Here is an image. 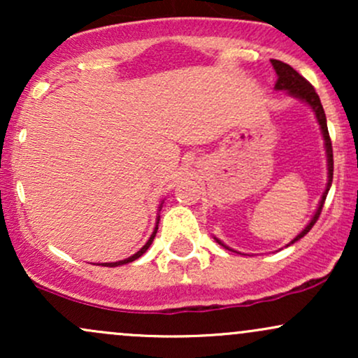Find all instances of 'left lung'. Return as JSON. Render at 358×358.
<instances>
[{
    "label": "left lung",
    "mask_w": 358,
    "mask_h": 358,
    "mask_svg": "<svg viewBox=\"0 0 358 358\" xmlns=\"http://www.w3.org/2000/svg\"><path fill=\"white\" fill-rule=\"evenodd\" d=\"M271 64H273L274 71L278 73V82H276V89L278 90H287V92L291 94V96L298 97V99H303L306 102V104L311 106V109L315 110L316 114V119H318L320 122V127H322V133H323V138H324V148H327V158H328V183H327V190H324L322 200H320V205L318 208H316L313 219H311L310 224L306 225L305 229H303V232L296 236V239L291 241V244H294V242L301 239V237H305L308 232L311 231V227L316 224V220H318L320 213H322V208H323V203L324 200H327V195H328V190H330L331 187V180H334V150H331V139H330V134H328V126H327V116H324V110H323V106L322 102H320V97L318 94L315 92L313 85L308 82L305 77L299 76V73L294 71L291 65L285 64V62L281 60H271ZM222 244V242H219ZM224 245V244H222ZM224 248H227V245H224Z\"/></svg>",
    "instance_id": "obj_1"
}]
</instances>
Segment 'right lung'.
<instances>
[{
	"label": "right lung",
	"instance_id": "obj_1",
	"mask_svg": "<svg viewBox=\"0 0 358 358\" xmlns=\"http://www.w3.org/2000/svg\"><path fill=\"white\" fill-rule=\"evenodd\" d=\"M156 231H158V225H156V227H155V232H153V234H151L150 241H148V242H146V244H145V245H143V248H141V249H139L136 254H134V256L127 257V259H124V261H117V262H104V264H102V266H109V268H114V266H121V264H127V262H133V261H136V259H138V257H141V256H143V254H145V252H146V250H148V248H150V245H151V242H153V239H155V236H156Z\"/></svg>",
	"mask_w": 358,
	"mask_h": 358
}]
</instances>
